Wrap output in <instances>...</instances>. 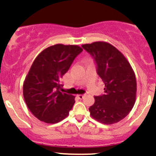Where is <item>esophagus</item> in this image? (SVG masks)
I'll return each mask as SVG.
<instances>
[{"instance_id":"esophagus-1","label":"esophagus","mask_w":156,"mask_h":156,"mask_svg":"<svg viewBox=\"0 0 156 156\" xmlns=\"http://www.w3.org/2000/svg\"><path fill=\"white\" fill-rule=\"evenodd\" d=\"M84 95H85V94H78V98H79V99H83V98H84Z\"/></svg>"}]
</instances>
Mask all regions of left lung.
<instances>
[{"label":"left lung","instance_id":"1","mask_svg":"<svg viewBox=\"0 0 156 156\" xmlns=\"http://www.w3.org/2000/svg\"><path fill=\"white\" fill-rule=\"evenodd\" d=\"M81 46L94 58L98 75L105 84L104 94L95 96L94 104L89 108L90 115L104 124L117 123L135 104V73L124 55L110 43L94 42Z\"/></svg>","mask_w":156,"mask_h":156}]
</instances>
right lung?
I'll list each match as a JSON object with an SVG mask.
<instances>
[{"instance_id":"right-lung-1","label":"right lung","mask_w":156,"mask_h":156,"mask_svg":"<svg viewBox=\"0 0 156 156\" xmlns=\"http://www.w3.org/2000/svg\"><path fill=\"white\" fill-rule=\"evenodd\" d=\"M83 49L78 46L56 44L35 58L23 83V98L29 110L41 121L56 123L69 115L75 96L60 91L61 79Z\"/></svg>"}]
</instances>
